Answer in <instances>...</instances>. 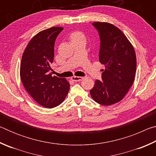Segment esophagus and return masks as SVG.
Listing matches in <instances>:
<instances>
[{"label":"esophagus","mask_w":156,"mask_h":156,"mask_svg":"<svg viewBox=\"0 0 156 156\" xmlns=\"http://www.w3.org/2000/svg\"><path fill=\"white\" fill-rule=\"evenodd\" d=\"M83 77H80V76H73L72 77V80L74 82H78V81H80L81 80H83Z\"/></svg>","instance_id":"obj_1"}]
</instances>
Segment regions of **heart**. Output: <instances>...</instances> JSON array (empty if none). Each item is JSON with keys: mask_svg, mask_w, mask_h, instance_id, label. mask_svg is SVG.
Listing matches in <instances>:
<instances>
[{"mask_svg": "<svg viewBox=\"0 0 156 156\" xmlns=\"http://www.w3.org/2000/svg\"><path fill=\"white\" fill-rule=\"evenodd\" d=\"M79 36H83V34H80V32H74L72 34V36H71V38H76V37H79Z\"/></svg>", "mask_w": 156, "mask_h": 156, "instance_id": "obj_1", "label": "heart"}]
</instances>
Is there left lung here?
I'll return each mask as SVG.
<instances>
[{
  "label": "left lung",
  "instance_id": "8db88e82",
  "mask_svg": "<svg viewBox=\"0 0 156 156\" xmlns=\"http://www.w3.org/2000/svg\"><path fill=\"white\" fill-rule=\"evenodd\" d=\"M99 34V61L105 65L102 80L95 81L90 94L97 103L109 106L122 100L133 83L135 50L122 31L108 23H92Z\"/></svg>",
  "mask_w": 156,
  "mask_h": 156
}]
</instances>
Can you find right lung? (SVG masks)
<instances>
[{"instance_id":"add662e5","label":"right lung","mask_w":156,"mask_h":156,"mask_svg":"<svg viewBox=\"0 0 156 156\" xmlns=\"http://www.w3.org/2000/svg\"><path fill=\"white\" fill-rule=\"evenodd\" d=\"M62 27H54L34 36L28 43L21 60L20 75L26 90L41 106L53 108L61 104L69 90L64 78L51 76L54 44Z\"/></svg>"}]
</instances>
